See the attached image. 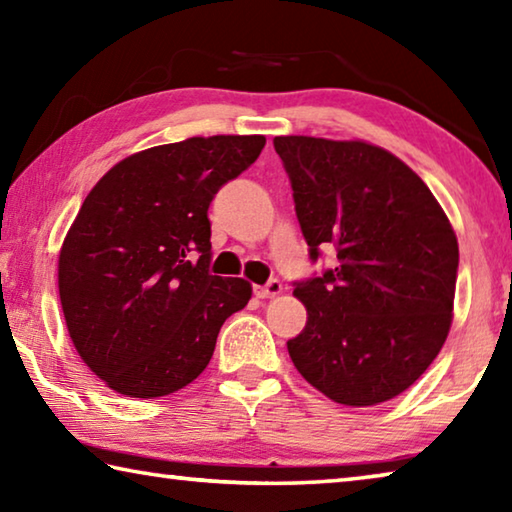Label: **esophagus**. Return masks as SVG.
I'll return each instance as SVG.
<instances>
[{"mask_svg": "<svg viewBox=\"0 0 512 512\" xmlns=\"http://www.w3.org/2000/svg\"><path fill=\"white\" fill-rule=\"evenodd\" d=\"M253 291H255L257 298H273L282 291V282L280 280H268L264 287H255Z\"/></svg>", "mask_w": 512, "mask_h": 512, "instance_id": "1", "label": "esophagus"}]
</instances>
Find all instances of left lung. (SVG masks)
Instances as JSON below:
<instances>
[{
    "label": "left lung",
    "instance_id": "left-lung-1",
    "mask_svg": "<svg viewBox=\"0 0 512 512\" xmlns=\"http://www.w3.org/2000/svg\"><path fill=\"white\" fill-rule=\"evenodd\" d=\"M309 259L336 266L293 282L307 325L293 366L329 400L372 406L438 357L454 309L458 241L418 173L379 146L275 137Z\"/></svg>",
    "mask_w": 512,
    "mask_h": 512
}]
</instances>
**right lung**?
Masks as SVG:
<instances>
[{"instance_id": "1", "label": "right lung", "mask_w": 512, "mask_h": 512, "mask_svg": "<svg viewBox=\"0 0 512 512\" xmlns=\"http://www.w3.org/2000/svg\"><path fill=\"white\" fill-rule=\"evenodd\" d=\"M264 135L189 137L115 164L85 198L58 257L76 352L126 397L153 400L201 375L225 318L253 287L210 273L214 194L253 164Z\"/></svg>"}]
</instances>
